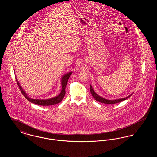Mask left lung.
Returning <instances> with one entry per match:
<instances>
[{
  "label": "left lung",
  "mask_w": 157,
  "mask_h": 157,
  "mask_svg": "<svg viewBox=\"0 0 157 157\" xmlns=\"http://www.w3.org/2000/svg\"><path fill=\"white\" fill-rule=\"evenodd\" d=\"M90 92H91L92 95L93 96V97L95 98V99L96 101H97L99 102H101V103L106 104H114L121 102H122V101H123L124 100H126V99H127L128 98H129L133 94V93H132L130 95L128 96L127 97L123 98H120V99H113V100H109V99H105L104 98L101 97V96L98 95L93 90L92 86H91V85H90Z\"/></svg>",
  "instance_id": "8db88e82"
}]
</instances>
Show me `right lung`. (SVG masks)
<instances>
[{"instance_id":"obj_1","label":"right lung","mask_w":157,"mask_h":157,"mask_svg":"<svg viewBox=\"0 0 157 157\" xmlns=\"http://www.w3.org/2000/svg\"><path fill=\"white\" fill-rule=\"evenodd\" d=\"M72 72H67L65 74V75H63V76L61 78V86H62V90L61 92L59 94L58 96H56L55 97L47 99H32L31 98L29 97V96L27 95V94L25 92L22 88L21 87L20 83H19V81H17V78H16L17 83L19 87V89L21 90L22 94L24 95V97L26 98L29 102L31 103L39 105L42 106H49V105H52L57 104L58 103L60 102L63 99L65 95V88L67 85V82L69 79V78L70 77L71 75L72 74Z\"/></svg>"}]
</instances>
